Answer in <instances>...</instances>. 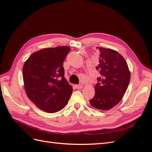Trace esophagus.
Returning <instances> with one entry per match:
<instances>
[{"mask_svg": "<svg viewBox=\"0 0 152 152\" xmlns=\"http://www.w3.org/2000/svg\"><path fill=\"white\" fill-rule=\"evenodd\" d=\"M75 87L77 89H82V87H83V86H82V84H80V85H75Z\"/></svg>", "mask_w": 152, "mask_h": 152, "instance_id": "esophagus-1", "label": "esophagus"}]
</instances>
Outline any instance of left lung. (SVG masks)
Listing matches in <instances>:
<instances>
[{"instance_id": "obj_1", "label": "left lung", "mask_w": 152, "mask_h": 152, "mask_svg": "<svg viewBox=\"0 0 152 152\" xmlns=\"http://www.w3.org/2000/svg\"><path fill=\"white\" fill-rule=\"evenodd\" d=\"M99 51V63L96 66L99 73L96 84L95 95L89 101L96 109L108 110L121 102L131 79L125 59L111 49L96 47Z\"/></svg>"}]
</instances>
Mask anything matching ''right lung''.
<instances>
[{
  "mask_svg": "<svg viewBox=\"0 0 152 152\" xmlns=\"http://www.w3.org/2000/svg\"><path fill=\"white\" fill-rule=\"evenodd\" d=\"M70 48H45L34 53L25 61L23 78L25 92L31 102L48 113H55L66 105L72 87L64 77L63 61Z\"/></svg>",
  "mask_w": 152,
  "mask_h": 152,
  "instance_id": "1",
  "label": "right lung"
}]
</instances>
